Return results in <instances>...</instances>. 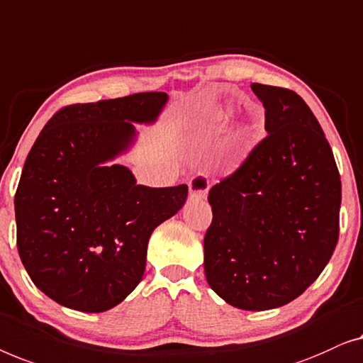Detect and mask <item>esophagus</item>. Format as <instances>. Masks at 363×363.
<instances>
[{
  "label": "esophagus",
  "instance_id": "34e87169",
  "mask_svg": "<svg viewBox=\"0 0 363 363\" xmlns=\"http://www.w3.org/2000/svg\"><path fill=\"white\" fill-rule=\"evenodd\" d=\"M208 187H211V182L203 174L194 176L191 181H189V197L192 201H202V199L207 197Z\"/></svg>",
  "mask_w": 363,
  "mask_h": 363
}]
</instances>
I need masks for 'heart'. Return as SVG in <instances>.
<instances>
[{
    "mask_svg": "<svg viewBox=\"0 0 363 363\" xmlns=\"http://www.w3.org/2000/svg\"><path fill=\"white\" fill-rule=\"evenodd\" d=\"M230 118V111L228 110H225V108H217V110H213L211 115L207 116V120H206V125H207V128H217V126H220V125H223L225 123V121ZM242 136L240 135H237L232 140V143H230V151H232V155H237V152L240 151V147H242Z\"/></svg>",
    "mask_w": 363,
    "mask_h": 363,
    "instance_id": "1",
    "label": "heart"
}]
</instances>
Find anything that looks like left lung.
I'll return each mask as SVG.
<instances>
[{"label":"left lung","instance_id":"1","mask_svg":"<svg viewBox=\"0 0 363 363\" xmlns=\"http://www.w3.org/2000/svg\"><path fill=\"white\" fill-rule=\"evenodd\" d=\"M264 106L263 138L208 191L203 238L211 288L230 306L267 311L313 284L339 240L340 174L319 121L293 90L252 84Z\"/></svg>","mask_w":363,"mask_h":363}]
</instances>
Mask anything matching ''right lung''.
I'll list each match as a JSON object with an SVG mask.
<instances>
[{
	"label": "right lung",
	"instance_id": "add662e5",
	"mask_svg": "<svg viewBox=\"0 0 363 363\" xmlns=\"http://www.w3.org/2000/svg\"><path fill=\"white\" fill-rule=\"evenodd\" d=\"M164 91L60 108L40 131L14 196L18 252L45 296L82 313L120 304L143 279L155 228L181 211L187 186L146 187L106 164L152 123Z\"/></svg>",
	"mask_w": 363,
	"mask_h": 363
}]
</instances>
